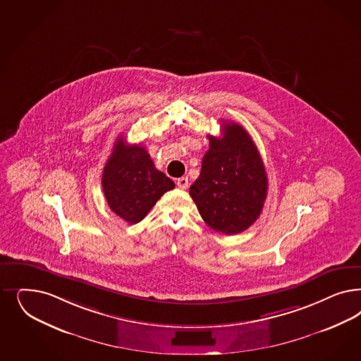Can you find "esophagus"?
<instances>
[{
  "label": "esophagus",
  "instance_id": "34e87169",
  "mask_svg": "<svg viewBox=\"0 0 361 361\" xmlns=\"http://www.w3.org/2000/svg\"><path fill=\"white\" fill-rule=\"evenodd\" d=\"M176 186L179 187V188H182V190H186L187 187H188V178H185V176L179 178V179L176 180Z\"/></svg>",
  "mask_w": 361,
  "mask_h": 361
}]
</instances>
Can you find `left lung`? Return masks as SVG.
I'll use <instances>...</instances> for the list:
<instances>
[{
	"label": "left lung",
	"instance_id": "8db88e82",
	"mask_svg": "<svg viewBox=\"0 0 361 361\" xmlns=\"http://www.w3.org/2000/svg\"><path fill=\"white\" fill-rule=\"evenodd\" d=\"M207 138L209 149L190 195L212 230L243 233L260 216L267 198L264 164L250 134L235 122H223L221 138Z\"/></svg>",
	"mask_w": 361,
	"mask_h": 361
}]
</instances>
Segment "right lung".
<instances>
[{"label":"right lung","mask_w":361,"mask_h":361,"mask_svg":"<svg viewBox=\"0 0 361 361\" xmlns=\"http://www.w3.org/2000/svg\"><path fill=\"white\" fill-rule=\"evenodd\" d=\"M174 182L157 170L140 145H128L118 137L102 174V188L110 209L119 218L135 224L142 221Z\"/></svg>","instance_id":"right-lung-1"}]
</instances>
